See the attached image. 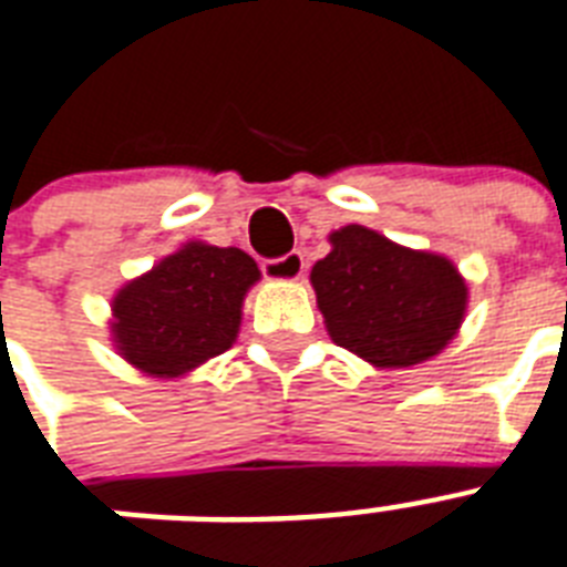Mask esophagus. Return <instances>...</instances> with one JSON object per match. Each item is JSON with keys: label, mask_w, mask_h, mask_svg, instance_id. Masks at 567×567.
<instances>
[{"label": "esophagus", "mask_w": 567, "mask_h": 567, "mask_svg": "<svg viewBox=\"0 0 567 567\" xmlns=\"http://www.w3.org/2000/svg\"><path fill=\"white\" fill-rule=\"evenodd\" d=\"M305 271H307V260L301 251L287 254V257H280V260L262 262V275L271 280H298V278H305Z\"/></svg>", "instance_id": "34e87169"}]
</instances>
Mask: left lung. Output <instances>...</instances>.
Wrapping results in <instances>:
<instances>
[{
	"label": "left lung",
	"instance_id": "1",
	"mask_svg": "<svg viewBox=\"0 0 567 567\" xmlns=\"http://www.w3.org/2000/svg\"><path fill=\"white\" fill-rule=\"evenodd\" d=\"M328 243L310 284L333 343L379 370H405L455 340L471 292L450 257L390 243L363 224H346Z\"/></svg>",
	"mask_w": 567,
	"mask_h": 567
}]
</instances>
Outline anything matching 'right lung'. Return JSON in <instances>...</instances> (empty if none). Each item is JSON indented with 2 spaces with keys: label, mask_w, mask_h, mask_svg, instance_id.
<instances>
[{
  "label": "right lung",
  "mask_w": 567,
  "mask_h": 567,
  "mask_svg": "<svg viewBox=\"0 0 567 567\" xmlns=\"http://www.w3.org/2000/svg\"><path fill=\"white\" fill-rule=\"evenodd\" d=\"M260 280L243 248L186 243L112 298V346L153 379H179L239 337L248 289Z\"/></svg>",
  "instance_id": "right-lung-1"
}]
</instances>
